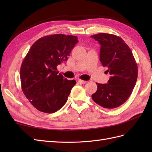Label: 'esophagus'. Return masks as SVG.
<instances>
[{
  "instance_id": "1",
  "label": "esophagus",
  "mask_w": 152,
  "mask_h": 152,
  "mask_svg": "<svg viewBox=\"0 0 152 152\" xmlns=\"http://www.w3.org/2000/svg\"><path fill=\"white\" fill-rule=\"evenodd\" d=\"M78 82L82 83V84H85V83H87L86 81H84V80H78Z\"/></svg>"
}]
</instances>
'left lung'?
I'll list each match as a JSON object with an SVG mask.
<instances>
[{"instance_id":"1","label":"left lung","mask_w":152,"mask_h":152,"mask_svg":"<svg viewBox=\"0 0 152 152\" xmlns=\"http://www.w3.org/2000/svg\"><path fill=\"white\" fill-rule=\"evenodd\" d=\"M101 45L100 61L111 76L107 83H99L91 97L106 108H114L129 97L136 84L137 64L133 53L124 40L114 34L99 33L91 36Z\"/></svg>"}]
</instances>
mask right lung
Returning <instances> with one entry per match:
<instances>
[{"label":"right lung","mask_w":152,"mask_h":152,"mask_svg":"<svg viewBox=\"0 0 152 152\" xmlns=\"http://www.w3.org/2000/svg\"><path fill=\"white\" fill-rule=\"evenodd\" d=\"M76 36L56 34L40 38L33 44L21 64L22 91L38 110L51 114L65 104L74 80H68L57 66L66 61L78 43Z\"/></svg>","instance_id":"right-lung-1"}]
</instances>
